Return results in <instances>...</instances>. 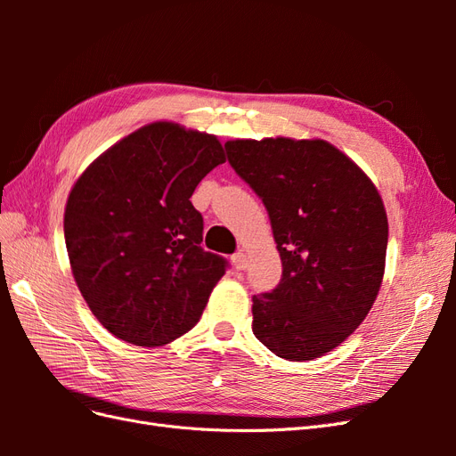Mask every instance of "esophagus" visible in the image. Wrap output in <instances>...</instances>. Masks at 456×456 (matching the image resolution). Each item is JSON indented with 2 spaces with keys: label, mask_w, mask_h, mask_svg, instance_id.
Returning <instances> with one entry per match:
<instances>
[{
  "label": "esophagus",
  "mask_w": 456,
  "mask_h": 456,
  "mask_svg": "<svg viewBox=\"0 0 456 456\" xmlns=\"http://www.w3.org/2000/svg\"><path fill=\"white\" fill-rule=\"evenodd\" d=\"M232 265H233V268L236 270H245L247 268V256H245V253H236L232 256Z\"/></svg>",
  "instance_id": "obj_1"
}]
</instances>
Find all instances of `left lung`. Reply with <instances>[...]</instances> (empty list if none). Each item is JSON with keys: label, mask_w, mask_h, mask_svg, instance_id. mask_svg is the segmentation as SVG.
I'll return each mask as SVG.
<instances>
[{"label": "left lung", "mask_w": 456, "mask_h": 456, "mask_svg": "<svg viewBox=\"0 0 456 456\" xmlns=\"http://www.w3.org/2000/svg\"><path fill=\"white\" fill-rule=\"evenodd\" d=\"M228 161L265 203L281 281L253 297V333L289 362L346 340L377 300L388 218L370 178L327 141H228Z\"/></svg>", "instance_id": "1"}]
</instances>
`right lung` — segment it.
<instances>
[{"mask_svg":"<svg viewBox=\"0 0 456 456\" xmlns=\"http://www.w3.org/2000/svg\"><path fill=\"white\" fill-rule=\"evenodd\" d=\"M216 136L156 121L108 148L81 175L64 211L74 280L114 337L163 346L203 314L228 262L203 251L190 198L224 163Z\"/></svg>","mask_w":456,"mask_h":456,"instance_id":"obj_1","label":"right lung"}]
</instances>
